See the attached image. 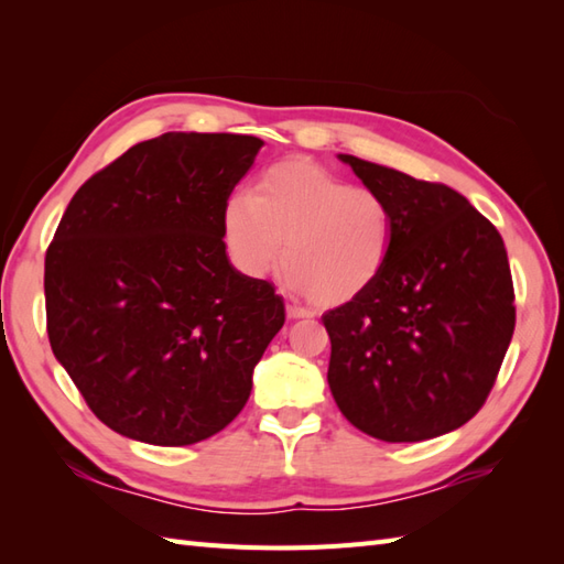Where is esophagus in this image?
<instances>
[{
	"mask_svg": "<svg viewBox=\"0 0 564 564\" xmlns=\"http://www.w3.org/2000/svg\"><path fill=\"white\" fill-rule=\"evenodd\" d=\"M285 313H289V317H291V319H305V317H313V313H310V310H305V307H301V305H289V307H285Z\"/></svg>",
	"mask_w": 564,
	"mask_h": 564,
	"instance_id": "1",
	"label": "esophagus"
}]
</instances>
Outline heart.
<instances>
[{
	"label": "heart",
	"instance_id": "b5f03b06",
	"mask_svg": "<svg viewBox=\"0 0 564 564\" xmlns=\"http://www.w3.org/2000/svg\"><path fill=\"white\" fill-rule=\"evenodd\" d=\"M220 227L237 271L259 279L283 251L289 289L327 307L366 293L392 249L388 200L313 160L271 164L251 196L227 198Z\"/></svg>",
	"mask_w": 564,
	"mask_h": 564
}]
</instances>
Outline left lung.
I'll use <instances>...</instances> for the list:
<instances>
[{
    "mask_svg": "<svg viewBox=\"0 0 564 564\" xmlns=\"http://www.w3.org/2000/svg\"><path fill=\"white\" fill-rule=\"evenodd\" d=\"M339 160L388 200L392 249L366 293L322 315L332 398L373 438L443 436L485 404L509 349L517 307L505 242L458 191Z\"/></svg>",
    "mask_w": 564,
    "mask_h": 564,
    "instance_id": "1",
    "label": "left lung"
}]
</instances>
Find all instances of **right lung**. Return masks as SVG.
Here are the masks:
<instances>
[{"label":"right lung","mask_w":564,"mask_h":564,"mask_svg":"<svg viewBox=\"0 0 564 564\" xmlns=\"http://www.w3.org/2000/svg\"><path fill=\"white\" fill-rule=\"evenodd\" d=\"M263 140L164 133L72 196L45 254L53 354L126 438L191 446L242 412L283 297L227 259L223 208Z\"/></svg>","instance_id":"add662e5"}]
</instances>
